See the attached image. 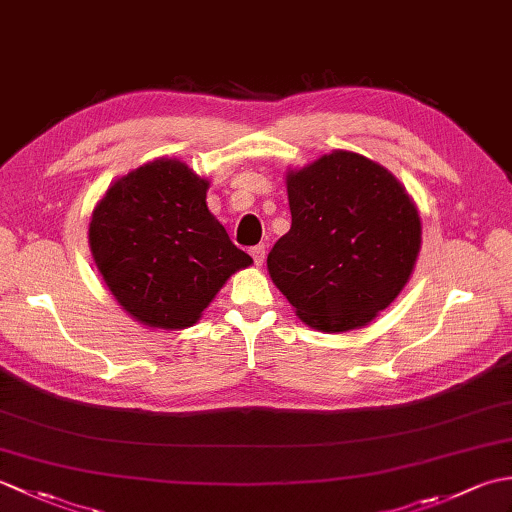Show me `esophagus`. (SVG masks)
<instances>
[{
	"label": "esophagus",
	"mask_w": 512,
	"mask_h": 512,
	"mask_svg": "<svg viewBox=\"0 0 512 512\" xmlns=\"http://www.w3.org/2000/svg\"><path fill=\"white\" fill-rule=\"evenodd\" d=\"M250 257L255 259V264H257V266H262V264H264V259H266V246H264V244H259V246H253V248H250Z\"/></svg>",
	"instance_id": "esophagus-1"
}]
</instances>
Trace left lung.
<instances>
[{
	"mask_svg": "<svg viewBox=\"0 0 512 512\" xmlns=\"http://www.w3.org/2000/svg\"><path fill=\"white\" fill-rule=\"evenodd\" d=\"M286 184L292 224L268 253L270 279L314 330L367 325L416 266V204L385 167L343 149L288 171Z\"/></svg>",
	"mask_w": 512,
	"mask_h": 512,
	"instance_id": "1",
	"label": "left lung"
}]
</instances>
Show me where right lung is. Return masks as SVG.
<instances>
[{"mask_svg":"<svg viewBox=\"0 0 512 512\" xmlns=\"http://www.w3.org/2000/svg\"><path fill=\"white\" fill-rule=\"evenodd\" d=\"M209 180L176 158L129 171L90 220V250L107 288L149 328L184 330L239 268L253 264L206 206Z\"/></svg>","mask_w":512,"mask_h":512,"instance_id":"right-lung-1","label":"right lung"}]
</instances>
